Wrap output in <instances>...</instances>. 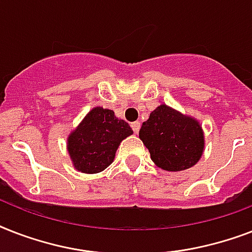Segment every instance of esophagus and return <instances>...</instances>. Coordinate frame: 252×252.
Segmentation results:
<instances>
[{"instance_id": "obj_1", "label": "esophagus", "mask_w": 252, "mask_h": 252, "mask_svg": "<svg viewBox=\"0 0 252 252\" xmlns=\"http://www.w3.org/2000/svg\"><path fill=\"white\" fill-rule=\"evenodd\" d=\"M130 126H132V129H133L134 133L137 134L138 130H140V126H141V124H140L138 122H134V123H132V124H130Z\"/></svg>"}]
</instances>
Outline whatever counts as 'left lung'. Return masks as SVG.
Returning <instances> with one entry per match:
<instances>
[{
    "label": "left lung",
    "instance_id": "8db88e82",
    "mask_svg": "<svg viewBox=\"0 0 252 252\" xmlns=\"http://www.w3.org/2000/svg\"><path fill=\"white\" fill-rule=\"evenodd\" d=\"M152 161L166 171H182L197 163L204 152L200 123L161 104L142 123L138 133Z\"/></svg>",
    "mask_w": 252,
    "mask_h": 252
}]
</instances>
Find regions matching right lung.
<instances>
[{
    "mask_svg": "<svg viewBox=\"0 0 252 252\" xmlns=\"http://www.w3.org/2000/svg\"><path fill=\"white\" fill-rule=\"evenodd\" d=\"M133 133L128 123L108 108L95 107L69 134L68 153L76 170L96 174L112 163L120 142Z\"/></svg>",
    "mask_w": 252,
    "mask_h": 252,
    "instance_id": "add662e5",
    "label": "right lung"
}]
</instances>
